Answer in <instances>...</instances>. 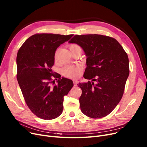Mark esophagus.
<instances>
[{"mask_svg":"<svg viewBox=\"0 0 147 147\" xmlns=\"http://www.w3.org/2000/svg\"><path fill=\"white\" fill-rule=\"evenodd\" d=\"M79 83V82L78 80H74L73 81V83H74V86H77V84Z\"/></svg>","mask_w":147,"mask_h":147,"instance_id":"esophagus-1","label":"esophagus"}]
</instances>
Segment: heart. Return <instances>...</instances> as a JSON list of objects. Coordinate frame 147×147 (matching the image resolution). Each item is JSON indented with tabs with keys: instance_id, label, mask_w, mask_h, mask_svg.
I'll use <instances>...</instances> for the list:
<instances>
[{
	"instance_id": "b5f03b06",
	"label": "heart",
	"mask_w": 147,
	"mask_h": 147,
	"mask_svg": "<svg viewBox=\"0 0 147 147\" xmlns=\"http://www.w3.org/2000/svg\"><path fill=\"white\" fill-rule=\"evenodd\" d=\"M76 48H80L76 44H73L69 46V49ZM82 71V67L79 65H67L63 69L62 73L66 78L69 79H76L80 76Z\"/></svg>"
}]
</instances>
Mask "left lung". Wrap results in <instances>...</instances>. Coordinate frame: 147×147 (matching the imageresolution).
<instances>
[{"label": "left lung", "mask_w": 147, "mask_h": 147, "mask_svg": "<svg viewBox=\"0 0 147 147\" xmlns=\"http://www.w3.org/2000/svg\"><path fill=\"white\" fill-rule=\"evenodd\" d=\"M68 42L78 44L85 53L87 67L83 77L92 80L78 84L82 90L81 111L90 118L104 117L123 95L129 74L127 53L117 40L107 36L75 35Z\"/></svg>", "instance_id": "1"}]
</instances>
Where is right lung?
I'll return each mask as SVG.
<instances>
[{
    "instance_id": "right-lung-1",
    "label": "right lung",
    "mask_w": 147,
    "mask_h": 147,
    "mask_svg": "<svg viewBox=\"0 0 147 147\" xmlns=\"http://www.w3.org/2000/svg\"><path fill=\"white\" fill-rule=\"evenodd\" d=\"M73 34H36L22 44L17 56V78L25 101L36 116L44 120L57 118L63 113L64 96L73 86V81L53 75L58 47ZM55 77L57 84L52 77Z\"/></svg>"
}]
</instances>
